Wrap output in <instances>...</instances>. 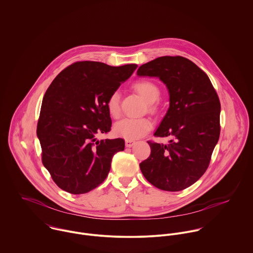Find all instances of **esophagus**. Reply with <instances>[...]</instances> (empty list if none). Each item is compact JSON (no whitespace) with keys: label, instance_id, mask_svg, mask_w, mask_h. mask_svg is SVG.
Segmentation results:
<instances>
[{"label":"esophagus","instance_id":"obj_1","mask_svg":"<svg viewBox=\"0 0 253 253\" xmlns=\"http://www.w3.org/2000/svg\"><path fill=\"white\" fill-rule=\"evenodd\" d=\"M134 143H135V141H133V140L126 139V147H131V146L134 145Z\"/></svg>","mask_w":253,"mask_h":253}]
</instances>
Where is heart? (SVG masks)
<instances>
[{"mask_svg": "<svg viewBox=\"0 0 253 253\" xmlns=\"http://www.w3.org/2000/svg\"><path fill=\"white\" fill-rule=\"evenodd\" d=\"M133 88L147 103H149L150 110L155 111L156 107L153 103L159 98L160 95L158 86L149 80L141 79L134 82ZM120 99V93L115 91L110 95L107 101L108 112L113 118L116 119L121 115ZM152 121L148 118H125L116 123L114 126V131L119 136L129 140H134L144 136L152 128Z\"/></svg>", "mask_w": 253, "mask_h": 253, "instance_id": "b5f03b06", "label": "heart"}]
</instances>
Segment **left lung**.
Listing matches in <instances>:
<instances>
[{"mask_svg": "<svg viewBox=\"0 0 253 253\" xmlns=\"http://www.w3.org/2000/svg\"><path fill=\"white\" fill-rule=\"evenodd\" d=\"M138 76L157 77L169 93V108L154 132L168 144L147 141L151 153L139 164L145 179L177 192L206 172L219 137L220 104L208 75L182 56H162L141 65Z\"/></svg>", "mask_w": 253, "mask_h": 253, "instance_id": "8db88e82", "label": "left lung"}]
</instances>
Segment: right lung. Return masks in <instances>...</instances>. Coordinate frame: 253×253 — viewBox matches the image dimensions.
<instances>
[{"label": "right lung", "mask_w": 253, "mask_h": 253, "mask_svg": "<svg viewBox=\"0 0 253 253\" xmlns=\"http://www.w3.org/2000/svg\"><path fill=\"white\" fill-rule=\"evenodd\" d=\"M136 67L76 62L46 90L37 134L42 163L62 190L78 195L97 188L107 178L114 154L125 149L123 138L99 140L96 135L111 130L108 98Z\"/></svg>", "instance_id": "add662e5"}]
</instances>
